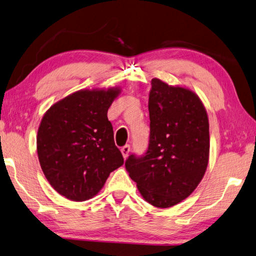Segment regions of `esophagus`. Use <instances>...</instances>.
<instances>
[{
    "instance_id": "esophagus-1",
    "label": "esophagus",
    "mask_w": 256,
    "mask_h": 256,
    "mask_svg": "<svg viewBox=\"0 0 256 256\" xmlns=\"http://www.w3.org/2000/svg\"><path fill=\"white\" fill-rule=\"evenodd\" d=\"M129 152H130V145L127 144V145H124V146H122V148H121V153H122V156H124V158L128 156Z\"/></svg>"
}]
</instances>
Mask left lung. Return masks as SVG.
Segmentation results:
<instances>
[{
  "instance_id": "obj_1",
  "label": "left lung",
  "mask_w": 256,
  "mask_h": 256,
  "mask_svg": "<svg viewBox=\"0 0 256 256\" xmlns=\"http://www.w3.org/2000/svg\"><path fill=\"white\" fill-rule=\"evenodd\" d=\"M150 85L148 148L142 156L130 154L124 166L150 204L170 208L188 198L205 174L208 119L192 90L156 78Z\"/></svg>"
}]
</instances>
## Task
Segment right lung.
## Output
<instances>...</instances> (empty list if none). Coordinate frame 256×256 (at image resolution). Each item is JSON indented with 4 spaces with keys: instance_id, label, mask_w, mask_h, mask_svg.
<instances>
[{
    "instance_id": "1",
    "label": "right lung",
    "mask_w": 256,
    "mask_h": 256,
    "mask_svg": "<svg viewBox=\"0 0 256 256\" xmlns=\"http://www.w3.org/2000/svg\"><path fill=\"white\" fill-rule=\"evenodd\" d=\"M119 90H79L48 108L37 132V154L58 194L90 200L113 170L124 164L108 110Z\"/></svg>"
}]
</instances>
